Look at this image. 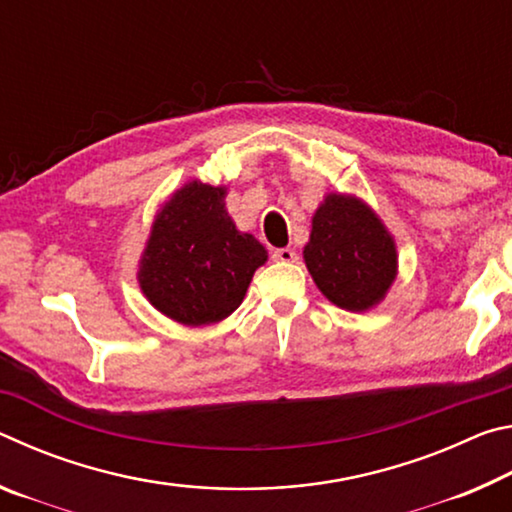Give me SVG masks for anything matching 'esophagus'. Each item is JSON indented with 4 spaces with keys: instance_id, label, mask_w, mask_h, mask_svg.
I'll use <instances>...</instances> for the list:
<instances>
[{
    "instance_id": "1",
    "label": "esophagus",
    "mask_w": 512,
    "mask_h": 512,
    "mask_svg": "<svg viewBox=\"0 0 512 512\" xmlns=\"http://www.w3.org/2000/svg\"><path fill=\"white\" fill-rule=\"evenodd\" d=\"M273 259L275 262H296L298 253L293 248H277L273 253Z\"/></svg>"
}]
</instances>
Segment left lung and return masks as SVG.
<instances>
[{
  "label": "left lung",
  "mask_w": 512,
  "mask_h": 512,
  "mask_svg": "<svg viewBox=\"0 0 512 512\" xmlns=\"http://www.w3.org/2000/svg\"><path fill=\"white\" fill-rule=\"evenodd\" d=\"M302 257L320 293L354 314L377 307L397 277L395 237L354 194H325L311 216Z\"/></svg>",
  "instance_id": "8db88e82"
}]
</instances>
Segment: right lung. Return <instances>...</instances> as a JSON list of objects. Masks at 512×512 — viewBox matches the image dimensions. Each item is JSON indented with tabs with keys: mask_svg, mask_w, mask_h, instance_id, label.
<instances>
[{
	"mask_svg": "<svg viewBox=\"0 0 512 512\" xmlns=\"http://www.w3.org/2000/svg\"><path fill=\"white\" fill-rule=\"evenodd\" d=\"M228 187L189 180L160 205L151 223L137 284L162 316L187 327L228 318L244 302L268 253L225 210Z\"/></svg>",
	"mask_w": 512,
	"mask_h": 512,
	"instance_id": "right-lung-1",
	"label": "right lung"
}]
</instances>
